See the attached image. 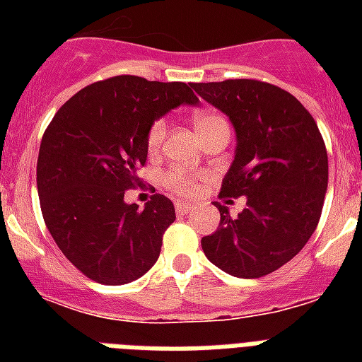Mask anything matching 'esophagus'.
<instances>
[{
  "instance_id": "esophagus-1",
  "label": "esophagus",
  "mask_w": 362,
  "mask_h": 362,
  "mask_svg": "<svg viewBox=\"0 0 362 362\" xmlns=\"http://www.w3.org/2000/svg\"><path fill=\"white\" fill-rule=\"evenodd\" d=\"M175 210H176V214H178V216H184V214H189V212H193V210H195V206H193V204H189V203H182V201H176Z\"/></svg>"
}]
</instances>
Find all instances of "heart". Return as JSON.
I'll return each instance as SVG.
<instances>
[{"label": "heart", "instance_id": "heart-1", "mask_svg": "<svg viewBox=\"0 0 362 362\" xmlns=\"http://www.w3.org/2000/svg\"><path fill=\"white\" fill-rule=\"evenodd\" d=\"M193 125H195V129L201 136L204 133H209V131L216 129V127H227V122L223 116L216 115V112L201 110V112L193 116ZM165 131H167V124H165L163 118H159V120L150 125V129L146 133V146L150 152H156L161 146ZM163 184L170 193H175L178 197H192V195L197 193V180L180 169L167 170L163 175Z\"/></svg>", "mask_w": 362, "mask_h": 362}]
</instances>
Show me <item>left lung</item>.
I'll use <instances>...</instances> for the list:
<instances>
[{
  "mask_svg": "<svg viewBox=\"0 0 362 362\" xmlns=\"http://www.w3.org/2000/svg\"><path fill=\"white\" fill-rule=\"evenodd\" d=\"M192 86L229 116L237 133L220 197L246 195L237 218L216 203L220 226L201 240L204 255L237 278L270 274L303 250L320 223L329 182L323 136L303 103L274 84L237 78Z\"/></svg>",
  "mask_w": 362,
  "mask_h": 362,
  "instance_id": "8db88e82",
  "label": "left lung"
}]
</instances>
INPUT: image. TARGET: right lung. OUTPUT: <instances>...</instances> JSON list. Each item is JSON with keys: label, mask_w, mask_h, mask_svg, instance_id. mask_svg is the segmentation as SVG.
Returning a JSON list of instances; mask_svg holds the SVG:
<instances>
[{"label": "right lung", "mask_w": 362, "mask_h": 362, "mask_svg": "<svg viewBox=\"0 0 362 362\" xmlns=\"http://www.w3.org/2000/svg\"><path fill=\"white\" fill-rule=\"evenodd\" d=\"M192 84L120 75L82 88L42 135L37 192L54 242L90 280L122 286L152 269L175 206L153 193L144 209L124 201L141 184L153 122L197 105Z\"/></svg>", "instance_id": "add662e5"}]
</instances>
